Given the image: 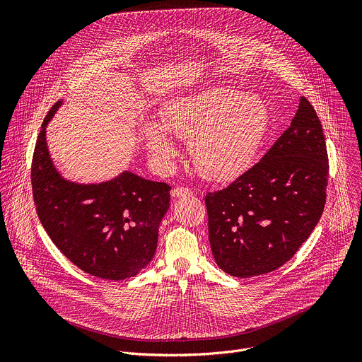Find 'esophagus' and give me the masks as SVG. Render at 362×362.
Returning <instances> with one entry per match:
<instances>
[{
    "label": "esophagus",
    "mask_w": 362,
    "mask_h": 362,
    "mask_svg": "<svg viewBox=\"0 0 362 362\" xmlns=\"http://www.w3.org/2000/svg\"><path fill=\"white\" fill-rule=\"evenodd\" d=\"M173 197H186V196H193V192L189 187H175L172 190Z\"/></svg>",
    "instance_id": "obj_1"
}]
</instances>
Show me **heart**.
<instances>
[{
	"label": "heart",
	"mask_w": 362,
	"mask_h": 362,
	"mask_svg": "<svg viewBox=\"0 0 362 362\" xmlns=\"http://www.w3.org/2000/svg\"><path fill=\"white\" fill-rule=\"evenodd\" d=\"M160 124L146 122L144 146L158 162L176 154L170 134L189 140L196 170L206 179L225 182L245 173L256 159L269 127L265 101L232 87H209L170 100L160 112Z\"/></svg>",
	"instance_id": "1"
}]
</instances>
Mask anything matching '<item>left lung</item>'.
I'll return each mask as SVG.
<instances>
[{
	"label": "left lung",
	"instance_id": "8db88e82",
	"mask_svg": "<svg viewBox=\"0 0 362 362\" xmlns=\"http://www.w3.org/2000/svg\"><path fill=\"white\" fill-rule=\"evenodd\" d=\"M328 170L321 122L300 97L291 126L261 162L204 197L218 267L250 278L288 262L324 212Z\"/></svg>",
	"mask_w": 362,
	"mask_h": 362
}]
</instances>
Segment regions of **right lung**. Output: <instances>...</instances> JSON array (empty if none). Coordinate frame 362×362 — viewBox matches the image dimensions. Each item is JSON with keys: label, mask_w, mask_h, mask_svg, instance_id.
<instances>
[{"label": "right lung", "mask_w": 362, "mask_h": 362, "mask_svg": "<svg viewBox=\"0 0 362 362\" xmlns=\"http://www.w3.org/2000/svg\"><path fill=\"white\" fill-rule=\"evenodd\" d=\"M63 105L60 100L48 112L34 148L31 185L38 219L81 271L110 281L136 276L156 253L172 187L129 170L100 183L64 179L45 137L48 122Z\"/></svg>", "instance_id": "1"}]
</instances>
